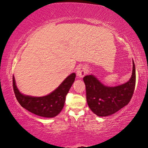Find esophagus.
<instances>
[{
    "label": "esophagus",
    "mask_w": 148,
    "mask_h": 148,
    "mask_svg": "<svg viewBox=\"0 0 148 148\" xmlns=\"http://www.w3.org/2000/svg\"><path fill=\"white\" fill-rule=\"evenodd\" d=\"M87 73V70L85 66H79L78 68L77 69L76 74H77V76L78 77H83Z\"/></svg>",
    "instance_id": "obj_1"
}]
</instances>
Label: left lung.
<instances>
[{
  "instance_id": "obj_1",
  "label": "left lung",
  "mask_w": 148,
  "mask_h": 148,
  "mask_svg": "<svg viewBox=\"0 0 148 148\" xmlns=\"http://www.w3.org/2000/svg\"><path fill=\"white\" fill-rule=\"evenodd\" d=\"M132 72L128 82L117 86H104L93 75L84 77L89 108L99 117L109 116L129 104L136 84V70L132 60Z\"/></svg>"
}]
</instances>
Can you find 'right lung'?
<instances>
[{"mask_svg": "<svg viewBox=\"0 0 148 148\" xmlns=\"http://www.w3.org/2000/svg\"><path fill=\"white\" fill-rule=\"evenodd\" d=\"M76 74L72 73L51 93L44 97H32L22 94L17 89L13 76L15 95L21 106L31 113L44 117H54L61 112L67 93L73 84Z\"/></svg>", "mask_w": 148, "mask_h": 148, "instance_id": "add662e5", "label": "right lung"}]
</instances>
